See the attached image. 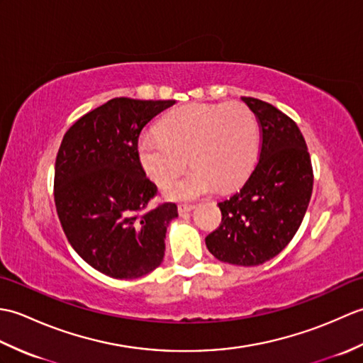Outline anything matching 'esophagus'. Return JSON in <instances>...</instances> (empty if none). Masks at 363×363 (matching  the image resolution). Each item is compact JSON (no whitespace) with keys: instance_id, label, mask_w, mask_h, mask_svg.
<instances>
[{"instance_id":"esophagus-1","label":"esophagus","mask_w":363,"mask_h":363,"mask_svg":"<svg viewBox=\"0 0 363 363\" xmlns=\"http://www.w3.org/2000/svg\"><path fill=\"white\" fill-rule=\"evenodd\" d=\"M194 209H195L194 204H179V206H177V212H179V215H186Z\"/></svg>"}]
</instances>
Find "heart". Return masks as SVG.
Segmentation results:
<instances>
[{
  "label": "heart",
  "mask_w": 363,
  "mask_h": 363,
  "mask_svg": "<svg viewBox=\"0 0 363 363\" xmlns=\"http://www.w3.org/2000/svg\"><path fill=\"white\" fill-rule=\"evenodd\" d=\"M159 134H145L137 142L143 172L159 186L186 163L194 168L168 183L164 195L176 201L195 199L217 186L240 184L256 164L259 125L256 115L242 103L187 104L159 121Z\"/></svg>",
  "instance_id": "heart-1"
}]
</instances>
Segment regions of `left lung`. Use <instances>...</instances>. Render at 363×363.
Wrapping results in <instances>:
<instances>
[{"label": "left lung", "mask_w": 363, "mask_h": 363, "mask_svg": "<svg viewBox=\"0 0 363 363\" xmlns=\"http://www.w3.org/2000/svg\"><path fill=\"white\" fill-rule=\"evenodd\" d=\"M259 120V162L245 186L218 203L220 226L206 237L215 257L254 267L277 256L296 234L313 187L312 162L296 123L274 106L242 96Z\"/></svg>", "instance_id": "1"}]
</instances>
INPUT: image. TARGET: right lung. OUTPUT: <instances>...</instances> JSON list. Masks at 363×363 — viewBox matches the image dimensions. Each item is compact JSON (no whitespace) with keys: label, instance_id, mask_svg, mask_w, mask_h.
Instances as JSON below:
<instances>
[{"label":"right lung","instance_id":"right-lung-1","mask_svg":"<svg viewBox=\"0 0 363 363\" xmlns=\"http://www.w3.org/2000/svg\"><path fill=\"white\" fill-rule=\"evenodd\" d=\"M168 101L113 98L67 130L54 168V201L73 250L98 272L137 279L156 269L177 206L146 211L157 187L137 157L146 123Z\"/></svg>","mask_w":363,"mask_h":363}]
</instances>
